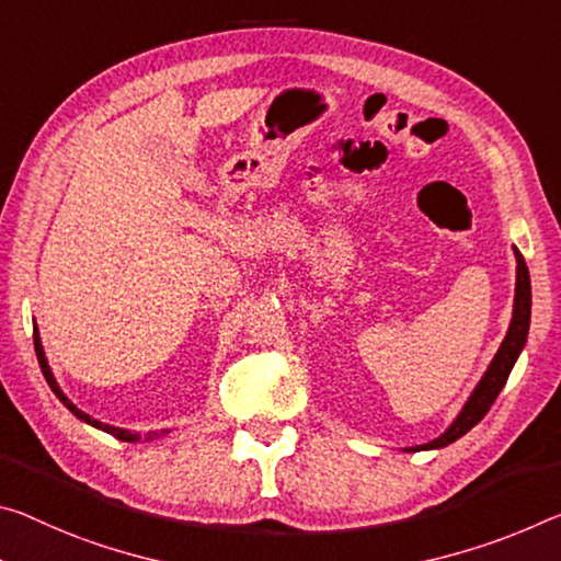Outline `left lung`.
Returning a JSON list of instances; mask_svg holds the SVG:
<instances>
[{
  "label": "left lung",
  "instance_id": "8db88e82",
  "mask_svg": "<svg viewBox=\"0 0 561 561\" xmlns=\"http://www.w3.org/2000/svg\"><path fill=\"white\" fill-rule=\"evenodd\" d=\"M514 254H517V289H514V312H512L510 332H506L500 352H496V357L492 359V364H489L486 375L477 385V389L472 392V397H469L465 409L459 412L455 424H451L449 430L442 434V437H437L430 444H422V447H412L409 451L439 449V447H447V444H451V442H457L459 437H465V434L472 430L477 422L484 420L489 407L494 404V399L500 397L502 387L506 385V379H510L514 362H517L519 352L524 350V342H527L529 314H531L529 270H527V264H524V256L517 252V249H514Z\"/></svg>",
  "mask_w": 561,
  "mask_h": 561
}]
</instances>
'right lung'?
I'll return each mask as SVG.
<instances>
[{"instance_id": "obj_1", "label": "right lung", "mask_w": 561, "mask_h": 561, "mask_svg": "<svg viewBox=\"0 0 561 561\" xmlns=\"http://www.w3.org/2000/svg\"><path fill=\"white\" fill-rule=\"evenodd\" d=\"M34 352H37V359H39V367H42L44 379H47V385L51 387V392H55V394L59 397V402L65 404V407L69 409V412H72L75 416H79V420H82V422L96 426V430H102V432H106V434H114V437L122 439V442H137V439H139V434H131V432H127V430H119V426H110V424L96 422V420H92V416H89V414H84L82 409H77L72 402H69V399L65 397V392H61L59 385L55 381V377H51V369H49V364H47V357H44V350H42V342H39L37 329H34ZM149 439H152V434H149Z\"/></svg>"}]
</instances>
